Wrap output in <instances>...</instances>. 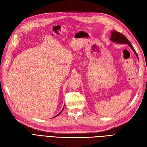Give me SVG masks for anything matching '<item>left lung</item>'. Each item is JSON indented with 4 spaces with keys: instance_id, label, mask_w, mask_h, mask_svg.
Returning <instances> with one entry per match:
<instances>
[{
    "instance_id": "left-lung-1",
    "label": "left lung",
    "mask_w": 147,
    "mask_h": 147,
    "mask_svg": "<svg viewBox=\"0 0 147 147\" xmlns=\"http://www.w3.org/2000/svg\"><path fill=\"white\" fill-rule=\"evenodd\" d=\"M111 40L112 42H114L115 43H123V44H127L128 45L131 49L133 51V52H135V54H136V57H138V55H137L136 52L135 51V49L133 48V45L131 44L130 42H129V40H127L126 37L124 36L123 34H122L119 32H116L115 30H112L111 32Z\"/></svg>"
}]
</instances>
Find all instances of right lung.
<instances>
[{"instance_id":"add662e5","label":"right lung","mask_w":147,"mask_h":147,"mask_svg":"<svg viewBox=\"0 0 147 147\" xmlns=\"http://www.w3.org/2000/svg\"><path fill=\"white\" fill-rule=\"evenodd\" d=\"M63 109H64V107H63V109H62V111H61L60 112H59V114H58L57 115H55V116H54V117H56V116H57V115H59V114H60L61 113V112H62V111H63Z\"/></svg>"}]
</instances>
